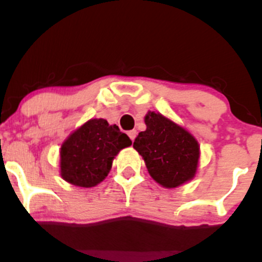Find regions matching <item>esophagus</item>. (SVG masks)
I'll return each instance as SVG.
<instances>
[{"mask_svg": "<svg viewBox=\"0 0 262 262\" xmlns=\"http://www.w3.org/2000/svg\"><path fill=\"white\" fill-rule=\"evenodd\" d=\"M128 135H129V138H130L132 140H134L135 137H137V130H129Z\"/></svg>", "mask_w": 262, "mask_h": 262, "instance_id": "1", "label": "esophagus"}]
</instances>
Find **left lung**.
Here are the masks:
<instances>
[{
	"label": "left lung",
	"instance_id": "left-lung-1",
	"mask_svg": "<svg viewBox=\"0 0 262 262\" xmlns=\"http://www.w3.org/2000/svg\"><path fill=\"white\" fill-rule=\"evenodd\" d=\"M146 129L135 138L133 148L145 161L152 180L165 188H176L196 176L200 144L187 129L159 112L144 117Z\"/></svg>",
	"mask_w": 262,
	"mask_h": 262
}]
</instances>
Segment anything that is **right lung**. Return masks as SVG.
I'll return each instance as SVG.
<instances>
[{"mask_svg": "<svg viewBox=\"0 0 262 262\" xmlns=\"http://www.w3.org/2000/svg\"><path fill=\"white\" fill-rule=\"evenodd\" d=\"M132 145L127 134L106 119L92 118L66 138L60 148V175L66 182L91 188L106 179L122 149Z\"/></svg>", "mask_w": 262, "mask_h": 262, "instance_id": "right-lung-1", "label": "right lung"}]
</instances>
